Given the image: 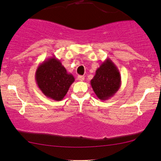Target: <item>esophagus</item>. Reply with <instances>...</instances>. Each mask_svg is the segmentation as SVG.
<instances>
[{"label":"esophagus","instance_id":"obj_1","mask_svg":"<svg viewBox=\"0 0 161 161\" xmlns=\"http://www.w3.org/2000/svg\"><path fill=\"white\" fill-rule=\"evenodd\" d=\"M77 80L79 81H82L85 80V76H78Z\"/></svg>","mask_w":161,"mask_h":161}]
</instances>
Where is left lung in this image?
<instances>
[{
  "label": "left lung",
  "mask_w": 161,
  "mask_h": 161,
  "mask_svg": "<svg viewBox=\"0 0 161 161\" xmlns=\"http://www.w3.org/2000/svg\"><path fill=\"white\" fill-rule=\"evenodd\" d=\"M90 85L101 101L108 100L118 91L121 86V75L111 59H106L101 63L90 81Z\"/></svg>",
  "instance_id": "left-lung-1"
}]
</instances>
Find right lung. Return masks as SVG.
<instances>
[{"instance_id":"obj_1","label":"right lung","mask_w":161,"mask_h":161,"mask_svg":"<svg viewBox=\"0 0 161 161\" xmlns=\"http://www.w3.org/2000/svg\"><path fill=\"white\" fill-rule=\"evenodd\" d=\"M35 79L38 88L47 98L61 101L69 91L75 79L69 74L55 56L47 59L36 69Z\"/></svg>"}]
</instances>
